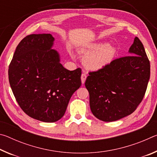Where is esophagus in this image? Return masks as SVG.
Masks as SVG:
<instances>
[{"instance_id":"obj_1","label":"esophagus","mask_w":157,"mask_h":157,"mask_svg":"<svg viewBox=\"0 0 157 157\" xmlns=\"http://www.w3.org/2000/svg\"><path fill=\"white\" fill-rule=\"evenodd\" d=\"M86 73H82V76H81V80H82V83L84 84L85 81H86Z\"/></svg>"}]
</instances>
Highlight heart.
I'll use <instances>...</instances> for the list:
<instances>
[{"instance_id":"heart-1","label":"heart","mask_w":157,"mask_h":157,"mask_svg":"<svg viewBox=\"0 0 157 157\" xmlns=\"http://www.w3.org/2000/svg\"><path fill=\"white\" fill-rule=\"evenodd\" d=\"M82 52L86 56L84 59L85 66L91 70H98L113 60L116 50L107 43H92L82 48Z\"/></svg>"}]
</instances>
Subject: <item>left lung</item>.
<instances>
[{
  "label": "left lung",
  "mask_w": 157,
  "mask_h": 157,
  "mask_svg": "<svg viewBox=\"0 0 157 157\" xmlns=\"http://www.w3.org/2000/svg\"><path fill=\"white\" fill-rule=\"evenodd\" d=\"M130 55L89 72L85 86L91 112L100 121L112 122L132 113L141 102L150 75V61L138 37Z\"/></svg>",
  "instance_id": "obj_1"
}]
</instances>
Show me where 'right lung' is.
Listing matches in <instances>:
<instances>
[{
    "label": "right lung",
    "mask_w": 157,
    "mask_h": 157,
    "mask_svg": "<svg viewBox=\"0 0 157 157\" xmlns=\"http://www.w3.org/2000/svg\"><path fill=\"white\" fill-rule=\"evenodd\" d=\"M50 34H30L20 41L9 66L10 86L24 112L54 123L64 115L71 96L82 84V69L68 71L51 49Z\"/></svg>",
    "instance_id": "right-lung-1"
}]
</instances>
